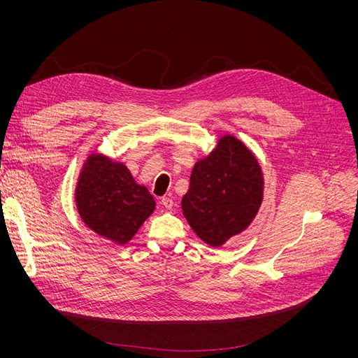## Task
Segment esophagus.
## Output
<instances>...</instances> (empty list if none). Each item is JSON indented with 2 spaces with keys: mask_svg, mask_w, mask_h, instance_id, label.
Masks as SVG:
<instances>
[{
  "mask_svg": "<svg viewBox=\"0 0 358 358\" xmlns=\"http://www.w3.org/2000/svg\"><path fill=\"white\" fill-rule=\"evenodd\" d=\"M161 203H162L164 208H165V209H168V210H171V209H173V206H174L173 199H169V197H164V199L161 200Z\"/></svg>",
  "mask_w": 358,
  "mask_h": 358,
  "instance_id": "34e87169",
  "label": "esophagus"
}]
</instances>
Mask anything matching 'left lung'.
Segmentation results:
<instances>
[{
    "label": "left lung",
    "instance_id": "left-lung-1",
    "mask_svg": "<svg viewBox=\"0 0 358 358\" xmlns=\"http://www.w3.org/2000/svg\"><path fill=\"white\" fill-rule=\"evenodd\" d=\"M262 187L261 168L251 150L227 135L194 165L189 192L181 200L182 213L200 239L220 247L248 228L261 206Z\"/></svg>",
    "mask_w": 358,
    "mask_h": 358
}]
</instances>
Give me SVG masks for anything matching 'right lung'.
<instances>
[{
    "mask_svg": "<svg viewBox=\"0 0 358 358\" xmlns=\"http://www.w3.org/2000/svg\"><path fill=\"white\" fill-rule=\"evenodd\" d=\"M75 200L87 227L120 245L131 239L155 209L146 187L136 184L123 164L103 155L87 159Z\"/></svg>",
    "mask_w": 358,
    "mask_h": 358,
    "instance_id": "1",
    "label": "right lung"
}]
</instances>
